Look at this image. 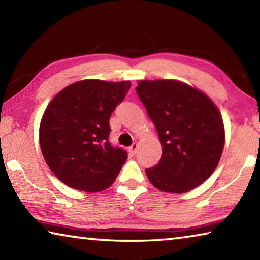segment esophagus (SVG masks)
<instances>
[{
  "label": "esophagus",
  "mask_w": 260,
  "mask_h": 260,
  "mask_svg": "<svg viewBox=\"0 0 260 260\" xmlns=\"http://www.w3.org/2000/svg\"><path fill=\"white\" fill-rule=\"evenodd\" d=\"M136 150H138V144L133 143V144H132V146L129 147V152L132 153V155H135Z\"/></svg>",
  "instance_id": "esophagus-1"
}]
</instances>
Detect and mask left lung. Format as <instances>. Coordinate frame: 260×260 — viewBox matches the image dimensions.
<instances>
[{
  "label": "left lung",
  "mask_w": 260,
  "mask_h": 260,
  "mask_svg": "<svg viewBox=\"0 0 260 260\" xmlns=\"http://www.w3.org/2000/svg\"><path fill=\"white\" fill-rule=\"evenodd\" d=\"M162 146L160 160L146 169L153 186L182 193L217 167L225 144L219 110L208 96L177 80H143L136 87Z\"/></svg>",
  "instance_id": "1"
}]
</instances>
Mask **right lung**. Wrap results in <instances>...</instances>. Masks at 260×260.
I'll list each match as a JSON object with an SVG mask.
<instances>
[{"label": "right lung", "instance_id": "add662e5", "mask_svg": "<svg viewBox=\"0 0 260 260\" xmlns=\"http://www.w3.org/2000/svg\"><path fill=\"white\" fill-rule=\"evenodd\" d=\"M131 81L82 80L64 88L48 104L40 124L45 160L67 186L98 192L111 186L127 152L109 141L110 117Z\"/></svg>", "mask_w": 260, "mask_h": 260}]
</instances>
